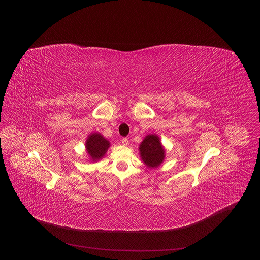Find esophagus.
Returning <instances> with one entry per match:
<instances>
[{
  "mask_svg": "<svg viewBox=\"0 0 260 260\" xmlns=\"http://www.w3.org/2000/svg\"><path fill=\"white\" fill-rule=\"evenodd\" d=\"M121 143H122V145H124V146H127V144H128V139H127V138H122V140H121Z\"/></svg>",
  "mask_w": 260,
  "mask_h": 260,
  "instance_id": "34e87169",
  "label": "esophagus"
}]
</instances>
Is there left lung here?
Instances as JSON below:
<instances>
[{
	"label": "left lung",
	"mask_w": 260,
	"mask_h": 260,
	"mask_svg": "<svg viewBox=\"0 0 260 260\" xmlns=\"http://www.w3.org/2000/svg\"><path fill=\"white\" fill-rule=\"evenodd\" d=\"M140 152L143 161L149 168L158 167L165 158V150L155 135H148L140 145Z\"/></svg>",
	"instance_id": "obj_1"
}]
</instances>
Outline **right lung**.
Segmentation results:
<instances>
[{"label":"right lung","mask_w":260,"mask_h":260,"mask_svg":"<svg viewBox=\"0 0 260 260\" xmlns=\"http://www.w3.org/2000/svg\"><path fill=\"white\" fill-rule=\"evenodd\" d=\"M109 146V141H107L102 135L98 133L90 135L86 140V150L92 160L102 158L107 152Z\"/></svg>","instance_id":"obj_1"}]
</instances>
